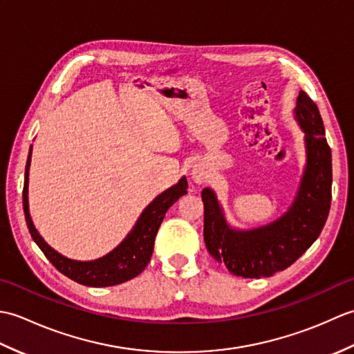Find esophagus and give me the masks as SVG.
Here are the masks:
<instances>
[{
  "label": "esophagus",
  "instance_id": "34e87169",
  "mask_svg": "<svg viewBox=\"0 0 354 354\" xmlns=\"http://www.w3.org/2000/svg\"><path fill=\"white\" fill-rule=\"evenodd\" d=\"M192 178H193V181L196 183V184H204V183L208 181L209 173H208L205 165L196 164V165H194V167H193V170H192Z\"/></svg>",
  "mask_w": 354,
  "mask_h": 354
}]
</instances>
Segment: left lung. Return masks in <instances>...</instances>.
Returning a JSON list of instances; mask_svg holds the SVG:
<instances>
[{
    "label": "left lung",
    "instance_id": "8db88e82",
    "mask_svg": "<svg viewBox=\"0 0 354 354\" xmlns=\"http://www.w3.org/2000/svg\"><path fill=\"white\" fill-rule=\"evenodd\" d=\"M293 118L304 132L306 165L288 212L257 228L240 230L228 223L214 190H202L207 250L237 277H270L289 268L326 225L332 202V152L317 104L304 91L298 94Z\"/></svg>",
    "mask_w": 354,
    "mask_h": 354
}]
</instances>
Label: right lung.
Masks as SVG:
<instances>
[{"label":"right lung","mask_w":354,"mask_h":354,"mask_svg":"<svg viewBox=\"0 0 354 354\" xmlns=\"http://www.w3.org/2000/svg\"><path fill=\"white\" fill-rule=\"evenodd\" d=\"M32 149L27 158L26 165V179H24V192H22V207H24L26 222L30 234H32L35 243L41 248L51 265L55 266L59 272H62L71 280L79 284L89 286V288H106V286L122 284L127 280H132L133 277L140 275L147 263L150 261L153 252V243L156 232L160 230V225L164 219L167 209L175 204V202L184 196L189 189L187 178L183 176L179 181L171 185L170 189L162 192L161 194L150 202V204L142 209V213L135 222L132 230L127 232V236L120 242L114 250L104 254L103 257L95 260H73L65 257L61 252L45 242L39 231L35 228V223L30 217L28 208V171L30 162H32Z\"/></svg>","instance_id":"add662e5"}]
</instances>
